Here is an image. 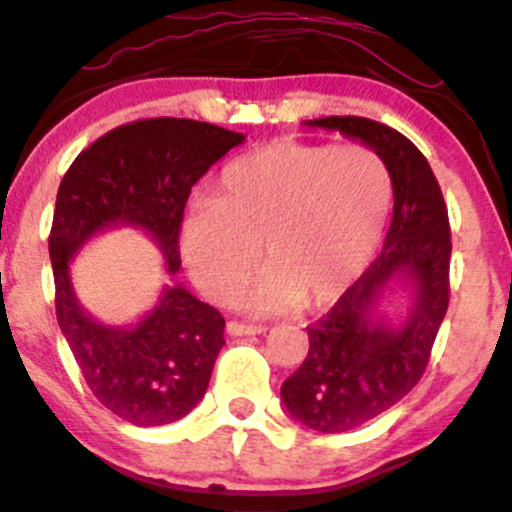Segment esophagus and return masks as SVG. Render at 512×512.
I'll list each match as a JSON object with an SVG mask.
<instances>
[{
    "label": "esophagus",
    "instance_id": "1",
    "mask_svg": "<svg viewBox=\"0 0 512 512\" xmlns=\"http://www.w3.org/2000/svg\"><path fill=\"white\" fill-rule=\"evenodd\" d=\"M267 326L262 324H242V321H230L228 333L230 336H255V333H265Z\"/></svg>",
    "mask_w": 512,
    "mask_h": 512
}]
</instances>
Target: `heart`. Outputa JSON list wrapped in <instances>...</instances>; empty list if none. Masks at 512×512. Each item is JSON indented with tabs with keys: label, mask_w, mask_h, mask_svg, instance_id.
Instances as JSON below:
<instances>
[{
	"label": "heart",
	"mask_w": 512,
	"mask_h": 512,
	"mask_svg": "<svg viewBox=\"0 0 512 512\" xmlns=\"http://www.w3.org/2000/svg\"><path fill=\"white\" fill-rule=\"evenodd\" d=\"M392 206L385 159L365 144L277 139L233 159L215 201L181 223V252L203 294L228 301L260 265L247 304L260 311L331 304L370 265Z\"/></svg>",
	"instance_id": "1"
}]
</instances>
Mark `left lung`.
I'll return each mask as SVG.
<instances>
[{"label": "left lung", "instance_id": "obj_1", "mask_svg": "<svg viewBox=\"0 0 512 512\" xmlns=\"http://www.w3.org/2000/svg\"><path fill=\"white\" fill-rule=\"evenodd\" d=\"M311 125L341 129L385 159L395 211L385 247L309 331V353L282 385L289 414L309 429L343 434L378 417L422 380L449 309V211L424 154L383 122L333 115ZM400 271L418 282V304L400 329L369 316L384 284Z\"/></svg>", "mask_w": 512, "mask_h": 512}]
</instances>
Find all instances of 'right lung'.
I'll return each instance as SVG.
<instances>
[{
	"label": "right lung",
	"mask_w": 512,
	"mask_h": 512,
	"mask_svg": "<svg viewBox=\"0 0 512 512\" xmlns=\"http://www.w3.org/2000/svg\"><path fill=\"white\" fill-rule=\"evenodd\" d=\"M242 139L211 122L134 120L83 149L58 186L48 235L58 326L90 392L129 424L161 427L198 405L225 343V319L184 287H169L134 328H105L80 311L68 260L98 230L129 223L152 233L169 272L179 270L191 186Z\"/></svg>",
	"instance_id": "obj_1"
}]
</instances>
